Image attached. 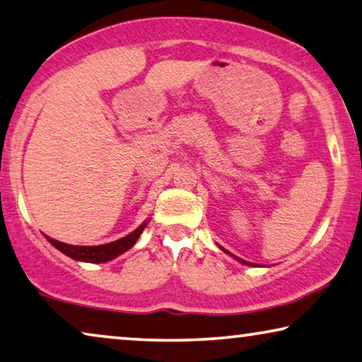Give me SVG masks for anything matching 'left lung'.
<instances>
[{"instance_id": "1", "label": "left lung", "mask_w": 362, "mask_h": 362, "mask_svg": "<svg viewBox=\"0 0 362 362\" xmlns=\"http://www.w3.org/2000/svg\"><path fill=\"white\" fill-rule=\"evenodd\" d=\"M237 258V257H235ZM237 260H239L240 263H244V265H252V263H249V262H245V260H240V258H237Z\"/></svg>"}]
</instances>
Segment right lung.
Segmentation results:
<instances>
[{"mask_svg": "<svg viewBox=\"0 0 362 362\" xmlns=\"http://www.w3.org/2000/svg\"><path fill=\"white\" fill-rule=\"evenodd\" d=\"M144 228H146V223H143L138 229H134L132 234L122 237V239L110 242V244L94 245V247L63 244V242H58L55 239H52V237H47V239L53 247H57V249L63 252L64 255L71 257V258H74V260L89 262V263H104V262L112 260V258L118 257L120 253L127 252L128 249H132V247L134 245V242L138 240L139 234L144 230Z\"/></svg>", "mask_w": 362, "mask_h": 362, "instance_id": "1", "label": "right lung"}]
</instances>
